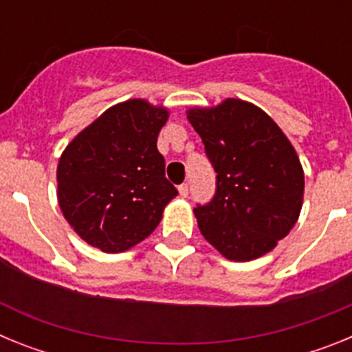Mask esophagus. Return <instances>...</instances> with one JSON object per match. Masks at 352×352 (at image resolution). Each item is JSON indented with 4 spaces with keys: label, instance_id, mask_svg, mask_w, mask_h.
<instances>
[{
    "label": "esophagus",
    "instance_id": "1",
    "mask_svg": "<svg viewBox=\"0 0 352 352\" xmlns=\"http://www.w3.org/2000/svg\"><path fill=\"white\" fill-rule=\"evenodd\" d=\"M178 192H179V195H182V197H188V185H186V183L179 185Z\"/></svg>",
    "mask_w": 352,
    "mask_h": 352
}]
</instances>
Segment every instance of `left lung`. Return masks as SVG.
I'll return each instance as SVG.
<instances>
[{"label":"left lung","instance_id":"obj_1","mask_svg":"<svg viewBox=\"0 0 352 352\" xmlns=\"http://www.w3.org/2000/svg\"><path fill=\"white\" fill-rule=\"evenodd\" d=\"M217 173L211 203L194 210L199 231L226 259L264 256L298 222L305 174L296 149L263 109L239 98L186 111Z\"/></svg>","mask_w":352,"mask_h":352}]
</instances>
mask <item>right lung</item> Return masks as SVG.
Returning a JSON list of instances; mask_svg holds the SVG:
<instances>
[{
  "mask_svg": "<svg viewBox=\"0 0 352 352\" xmlns=\"http://www.w3.org/2000/svg\"><path fill=\"white\" fill-rule=\"evenodd\" d=\"M169 111L142 98L109 107L68 142L60 157L58 203L86 243L118 254L160 223L178 190L167 182L157 139Z\"/></svg>",
  "mask_w": 352,
  "mask_h": 352,
  "instance_id": "add662e5",
  "label": "right lung"
}]
</instances>
